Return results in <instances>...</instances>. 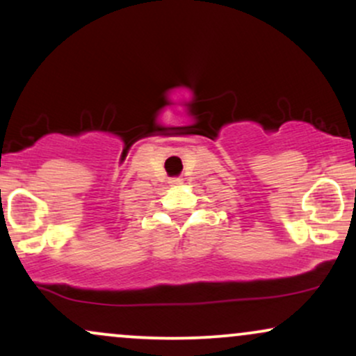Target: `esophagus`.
Returning <instances> with one entry per match:
<instances>
[{
  "label": "esophagus",
  "mask_w": 356,
  "mask_h": 356,
  "mask_svg": "<svg viewBox=\"0 0 356 356\" xmlns=\"http://www.w3.org/2000/svg\"><path fill=\"white\" fill-rule=\"evenodd\" d=\"M170 184L177 186V184H182V179H174V181H170Z\"/></svg>",
  "instance_id": "obj_1"
}]
</instances>
